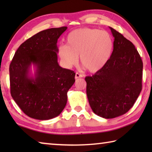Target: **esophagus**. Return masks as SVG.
I'll use <instances>...</instances> for the list:
<instances>
[{
	"label": "esophagus",
	"mask_w": 152,
	"mask_h": 152,
	"mask_svg": "<svg viewBox=\"0 0 152 152\" xmlns=\"http://www.w3.org/2000/svg\"><path fill=\"white\" fill-rule=\"evenodd\" d=\"M82 74H79V73H78V72L76 73V74H75V78H76V79L78 78H82Z\"/></svg>",
	"instance_id": "esophagus-1"
}]
</instances>
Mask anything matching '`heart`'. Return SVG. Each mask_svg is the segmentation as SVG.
I'll return each instance as SVG.
<instances>
[{
	"label": "heart",
	"instance_id": "1",
	"mask_svg": "<svg viewBox=\"0 0 152 152\" xmlns=\"http://www.w3.org/2000/svg\"><path fill=\"white\" fill-rule=\"evenodd\" d=\"M113 50L111 35L106 31L91 28L74 30L67 37V45H61L58 55L67 67L78 61L91 72L102 69L109 60Z\"/></svg>",
	"mask_w": 152,
	"mask_h": 152
}]
</instances>
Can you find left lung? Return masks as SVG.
<instances>
[{"mask_svg":"<svg viewBox=\"0 0 152 152\" xmlns=\"http://www.w3.org/2000/svg\"><path fill=\"white\" fill-rule=\"evenodd\" d=\"M114 37L109 60L92 76H86V94L98 116L113 119L132 108L142 87L143 62L134 45L109 27Z\"/></svg>","mask_w":152,"mask_h":152,"instance_id":"obj_1","label":"left lung"}]
</instances>
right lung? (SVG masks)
<instances>
[{
  "instance_id": "add662e5",
  "label": "right lung",
  "mask_w": 152,
  "mask_h": 152,
  "mask_svg": "<svg viewBox=\"0 0 152 152\" xmlns=\"http://www.w3.org/2000/svg\"><path fill=\"white\" fill-rule=\"evenodd\" d=\"M67 28H51L32 36L19 46L10 64L11 96L33 119L48 120L60 115L75 82L74 71L58 62V39Z\"/></svg>"
}]
</instances>
